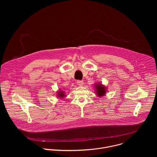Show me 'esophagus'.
I'll return each instance as SVG.
<instances>
[{
  "instance_id": "esophagus-1",
  "label": "esophagus",
  "mask_w": 157,
  "mask_h": 157,
  "mask_svg": "<svg viewBox=\"0 0 157 157\" xmlns=\"http://www.w3.org/2000/svg\"><path fill=\"white\" fill-rule=\"evenodd\" d=\"M77 84L79 86H82L84 84V82L82 81H77Z\"/></svg>"
}]
</instances>
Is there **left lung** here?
Wrapping results in <instances>:
<instances>
[{
  "instance_id": "obj_1",
  "label": "left lung",
  "mask_w": 157,
  "mask_h": 157,
  "mask_svg": "<svg viewBox=\"0 0 157 157\" xmlns=\"http://www.w3.org/2000/svg\"><path fill=\"white\" fill-rule=\"evenodd\" d=\"M94 86V87H95V93L97 96L102 98V96H104L106 94V93L107 92V89L106 86H105L101 82L95 83Z\"/></svg>"
}]
</instances>
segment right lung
<instances>
[{"mask_svg":"<svg viewBox=\"0 0 157 157\" xmlns=\"http://www.w3.org/2000/svg\"><path fill=\"white\" fill-rule=\"evenodd\" d=\"M56 97L58 98V99H63L64 98H66V93L65 91H63V89H59V90L56 92Z\"/></svg>","mask_w":157,"mask_h":157,"instance_id":"add662e5","label":"right lung"}]
</instances>
